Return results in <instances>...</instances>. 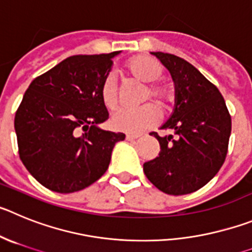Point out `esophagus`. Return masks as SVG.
Returning a JSON list of instances; mask_svg holds the SVG:
<instances>
[{"label": "esophagus", "instance_id": "esophagus-1", "mask_svg": "<svg viewBox=\"0 0 252 252\" xmlns=\"http://www.w3.org/2000/svg\"><path fill=\"white\" fill-rule=\"evenodd\" d=\"M126 140H130V142H133V140L138 139V135H135V134H126Z\"/></svg>", "mask_w": 252, "mask_h": 252}]
</instances>
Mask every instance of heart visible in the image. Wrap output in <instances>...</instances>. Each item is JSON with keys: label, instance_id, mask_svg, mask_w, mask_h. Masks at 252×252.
I'll return each mask as SVG.
<instances>
[{"label": "heart", "instance_id": "obj_1", "mask_svg": "<svg viewBox=\"0 0 252 252\" xmlns=\"http://www.w3.org/2000/svg\"><path fill=\"white\" fill-rule=\"evenodd\" d=\"M124 67L131 78L142 83H148L147 90L143 95V100L153 99L163 112L171 109L176 100V94L171 84L157 81L163 74V67L159 63L148 56L139 55L129 59ZM100 96L103 104L108 109H117L119 95L117 84L112 75L104 79L100 87ZM159 110L156 105L146 104L137 109L118 110L112 117V126L115 130L124 131L128 134H138L156 126L159 122Z\"/></svg>", "mask_w": 252, "mask_h": 252}]
</instances>
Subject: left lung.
<instances>
[{"instance_id":"1","label":"left lung","mask_w":252,"mask_h":252,"mask_svg":"<svg viewBox=\"0 0 252 252\" xmlns=\"http://www.w3.org/2000/svg\"><path fill=\"white\" fill-rule=\"evenodd\" d=\"M164 65L176 89L174 109L162 129L173 135L159 137V156L143 164V171L158 189L181 196L210 182L225 162L231 134V115L214 84L185 59L151 53Z\"/></svg>"}]
</instances>
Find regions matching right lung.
Segmentation results:
<instances>
[{
	"mask_svg": "<svg viewBox=\"0 0 252 252\" xmlns=\"http://www.w3.org/2000/svg\"><path fill=\"white\" fill-rule=\"evenodd\" d=\"M121 51L65 59L33 79L15 115L19 154L44 187L80 191L109 167L115 143L126 134L103 130L109 118L100 87Z\"/></svg>",
	"mask_w": 252,
	"mask_h": 252,
	"instance_id": "obj_1",
	"label": "right lung"
}]
</instances>
